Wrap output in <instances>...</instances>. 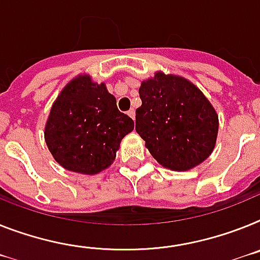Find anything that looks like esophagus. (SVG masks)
<instances>
[{"label": "esophagus", "mask_w": 260, "mask_h": 260, "mask_svg": "<svg viewBox=\"0 0 260 260\" xmlns=\"http://www.w3.org/2000/svg\"><path fill=\"white\" fill-rule=\"evenodd\" d=\"M128 116H129V117H132V119L135 120V116H136V112H135V110H134V108H131V110L128 111Z\"/></svg>", "instance_id": "34e87169"}]
</instances>
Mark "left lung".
<instances>
[{
  "mask_svg": "<svg viewBox=\"0 0 260 260\" xmlns=\"http://www.w3.org/2000/svg\"><path fill=\"white\" fill-rule=\"evenodd\" d=\"M139 93L136 132L161 165L187 171L208 158L217 140L218 116L197 87L157 73L141 83Z\"/></svg>",
  "mask_w": 260,
  "mask_h": 260,
  "instance_id": "obj_1",
  "label": "left lung"
}]
</instances>
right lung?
<instances>
[{
  "mask_svg": "<svg viewBox=\"0 0 260 260\" xmlns=\"http://www.w3.org/2000/svg\"><path fill=\"white\" fill-rule=\"evenodd\" d=\"M134 126L104 83H92L84 75L69 83L52 104L45 140L63 168L95 174L112 164L120 141Z\"/></svg>",
  "mask_w": 260,
  "mask_h": 260,
  "instance_id": "right-lung-1",
  "label": "right lung"
}]
</instances>
